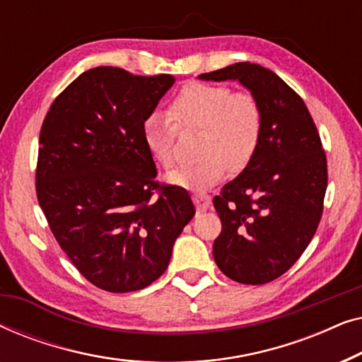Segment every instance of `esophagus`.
I'll use <instances>...</instances> for the list:
<instances>
[{"mask_svg":"<svg viewBox=\"0 0 362 362\" xmlns=\"http://www.w3.org/2000/svg\"><path fill=\"white\" fill-rule=\"evenodd\" d=\"M192 201H194V204L199 211L209 209V206H211V196L206 194V192H201V191L192 194Z\"/></svg>","mask_w":362,"mask_h":362,"instance_id":"esophagus-1","label":"esophagus"}]
</instances>
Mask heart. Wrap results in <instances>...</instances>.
Masks as SVG:
<instances>
[{"label":"heart","mask_w":362,"mask_h":362,"mask_svg":"<svg viewBox=\"0 0 362 362\" xmlns=\"http://www.w3.org/2000/svg\"><path fill=\"white\" fill-rule=\"evenodd\" d=\"M264 113L250 92H230L219 83L191 82L173 98L168 115L151 113L143 122V141L153 160L173 165V145L180 130L199 128V160L168 173V181L186 189H206L224 177L227 168L240 171L259 148Z\"/></svg>","instance_id":"1"}]
</instances>
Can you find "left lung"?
Here are the masks:
<instances>
[{
	"instance_id": "left-lung-1",
	"label": "left lung",
	"mask_w": 362,
	"mask_h": 362,
	"mask_svg": "<svg viewBox=\"0 0 362 362\" xmlns=\"http://www.w3.org/2000/svg\"><path fill=\"white\" fill-rule=\"evenodd\" d=\"M199 78L240 82L262 107L254 158L212 199L222 222L212 254L230 280L269 284L300 259L320 224L328 168L318 130L298 93L259 64L237 62Z\"/></svg>"
}]
</instances>
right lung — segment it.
I'll use <instances>...</instances> for the list:
<instances>
[{"instance_id": "add662e5", "label": "right lung", "mask_w": 362, "mask_h": 362, "mask_svg": "<svg viewBox=\"0 0 362 362\" xmlns=\"http://www.w3.org/2000/svg\"><path fill=\"white\" fill-rule=\"evenodd\" d=\"M173 83L168 74L90 69L52 102L39 135V206L76 269L112 293L160 279L194 217L189 192L158 185L143 141V122Z\"/></svg>"}]
</instances>
